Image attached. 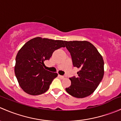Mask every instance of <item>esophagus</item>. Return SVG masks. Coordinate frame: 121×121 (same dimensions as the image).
I'll return each instance as SVG.
<instances>
[{"label": "esophagus", "mask_w": 121, "mask_h": 121, "mask_svg": "<svg viewBox=\"0 0 121 121\" xmlns=\"http://www.w3.org/2000/svg\"><path fill=\"white\" fill-rule=\"evenodd\" d=\"M58 77L60 78L61 79H64L65 78V76H63V75H58Z\"/></svg>", "instance_id": "34e87169"}]
</instances>
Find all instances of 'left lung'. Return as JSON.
Instances as JSON below:
<instances>
[{
  "label": "left lung",
  "instance_id": "8db88e82",
  "mask_svg": "<svg viewBox=\"0 0 121 121\" xmlns=\"http://www.w3.org/2000/svg\"><path fill=\"white\" fill-rule=\"evenodd\" d=\"M70 53L73 66L77 67V77L69 78L71 84L65 90L69 95L82 98L94 92L104 74V62L101 55L86 41H64Z\"/></svg>",
  "mask_w": 121,
  "mask_h": 121
}]
</instances>
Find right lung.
<instances>
[{"label":"right lung","mask_w":121,"mask_h":121,"mask_svg":"<svg viewBox=\"0 0 121 121\" xmlns=\"http://www.w3.org/2000/svg\"><path fill=\"white\" fill-rule=\"evenodd\" d=\"M64 41L36 37L24 44L16 57L14 73L20 87L32 95L46 92L58 74L46 70L44 62L56 50L64 47Z\"/></svg>","instance_id":"add662e5"}]
</instances>
